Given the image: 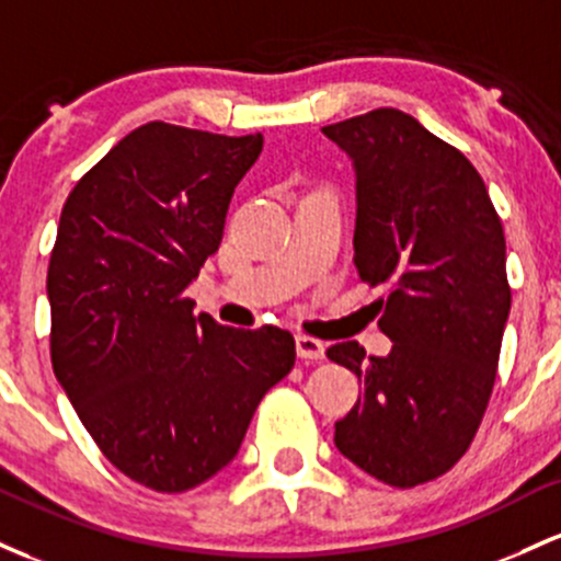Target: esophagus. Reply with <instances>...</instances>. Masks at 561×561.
Here are the masks:
<instances>
[{
	"label": "esophagus",
	"instance_id": "1",
	"mask_svg": "<svg viewBox=\"0 0 561 561\" xmlns=\"http://www.w3.org/2000/svg\"><path fill=\"white\" fill-rule=\"evenodd\" d=\"M297 355L301 360H323L325 357V344L318 342L312 336H297Z\"/></svg>",
	"mask_w": 561,
	"mask_h": 561
}]
</instances>
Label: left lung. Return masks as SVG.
<instances>
[{
	"label": "left lung",
	"instance_id": "left-lung-1",
	"mask_svg": "<svg viewBox=\"0 0 561 561\" xmlns=\"http://www.w3.org/2000/svg\"><path fill=\"white\" fill-rule=\"evenodd\" d=\"M323 135L355 167V267L387 286V357L357 342L325 355L363 381L336 421L339 453L392 488L437 480L484 416L512 310L506 238L488 187L461 150L413 116L379 108Z\"/></svg>",
	"mask_w": 561,
	"mask_h": 561
}]
</instances>
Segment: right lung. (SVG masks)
I'll return each mask as SVG.
<instances>
[{
    "mask_svg": "<svg viewBox=\"0 0 561 561\" xmlns=\"http://www.w3.org/2000/svg\"><path fill=\"white\" fill-rule=\"evenodd\" d=\"M262 142L150 122L62 206L47 270L55 376L103 456L159 493L228 467L297 360L288 331L219 325L185 297Z\"/></svg>",
    "mask_w": 561,
    "mask_h": 561,
    "instance_id": "right-lung-1",
    "label": "right lung"
}]
</instances>
